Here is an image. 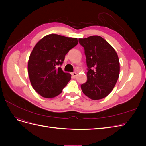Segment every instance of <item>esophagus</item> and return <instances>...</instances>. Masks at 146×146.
<instances>
[{"label":"esophagus","instance_id":"34e87169","mask_svg":"<svg viewBox=\"0 0 146 146\" xmlns=\"http://www.w3.org/2000/svg\"><path fill=\"white\" fill-rule=\"evenodd\" d=\"M72 76L73 77H76V76H77V73H76V72H72Z\"/></svg>","mask_w":146,"mask_h":146}]
</instances>
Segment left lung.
I'll use <instances>...</instances> for the list:
<instances>
[{"label": "left lung", "mask_w": 146, "mask_h": 146, "mask_svg": "<svg viewBox=\"0 0 146 146\" xmlns=\"http://www.w3.org/2000/svg\"><path fill=\"white\" fill-rule=\"evenodd\" d=\"M84 48L88 72L87 81L81 85L83 94L92 100L107 96L116 85L120 64L116 52L99 36L78 39Z\"/></svg>", "instance_id": "8db88e82"}]
</instances>
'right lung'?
<instances>
[{
	"label": "right lung",
	"mask_w": 146,
	"mask_h": 146,
	"mask_svg": "<svg viewBox=\"0 0 146 146\" xmlns=\"http://www.w3.org/2000/svg\"><path fill=\"white\" fill-rule=\"evenodd\" d=\"M77 44V38L50 34L34 47L28 61V73L33 88L43 98L59 95L70 80L71 75L64 72L59 66Z\"/></svg>",
	"instance_id": "right-lung-1"
}]
</instances>
